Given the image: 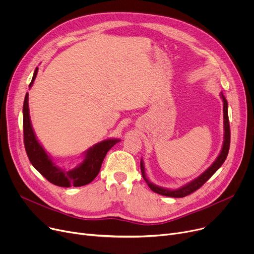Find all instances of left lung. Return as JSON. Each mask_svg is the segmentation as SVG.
Masks as SVG:
<instances>
[{"label": "left lung", "mask_w": 254, "mask_h": 254, "mask_svg": "<svg viewBox=\"0 0 254 254\" xmlns=\"http://www.w3.org/2000/svg\"><path fill=\"white\" fill-rule=\"evenodd\" d=\"M221 98L223 101V123H224V140H223V145H222V149L220 151V154L218 155V157L215 159V162L211 165V167H209L202 175H199L197 178L193 179L192 181H190V183L183 185L182 188L178 189V190H167V189H163L159 188V186L151 183L147 178H146L145 175V169H144V164L143 161H141L140 165H141V172H142V176L144 178V180L146 181V183L148 184V186L150 188V190L156 193H159L162 195H166V196H171V197H183L189 195L192 192H194L195 190H197L199 188L205 184V182H207L211 176L214 174V173L222 166V164L224 163L226 156H228L229 153V149H230V143H231V129H230V120H229V113H228V102H226L223 93L221 92Z\"/></svg>", "instance_id": "left-lung-1"}]
</instances>
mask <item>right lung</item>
Listing matches in <instances>:
<instances>
[{
    "label": "right lung",
    "mask_w": 254,
    "mask_h": 254,
    "mask_svg": "<svg viewBox=\"0 0 254 254\" xmlns=\"http://www.w3.org/2000/svg\"><path fill=\"white\" fill-rule=\"evenodd\" d=\"M38 68H36L30 87L33 85L37 76ZM29 93L26 92L23 102V142L24 148L31 164L34 168L45 177L50 183L71 188V186H83L95 179L101 169L104 158L113 146L119 142L118 139H108L92 146L85 153L83 162L70 171H64L53 164L50 156L46 153L34 134L29 113Z\"/></svg>",
    "instance_id": "add662e5"
}]
</instances>
